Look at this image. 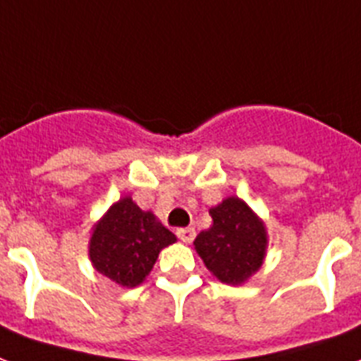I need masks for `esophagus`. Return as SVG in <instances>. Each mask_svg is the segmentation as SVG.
I'll return each mask as SVG.
<instances>
[{
	"label": "esophagus",
	"mask_w": 361,
	"mask_h": 361,
	"mask_svg": "<svg viewBox=\"0 0 361 361\" xmlns=\"http://www.w3.org/2000/svg\"><path fill=\"white\" fill-rule=\"evenodd\" d=\"M178 238H180L181 242H185V244H191L192 238H195V229L192 227H183V229H178Z\"/></svg>",
	"instance_id": "1"
}]
</instances>
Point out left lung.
I'll return each mask as SVG.
<instances>
[{"label": "left lung", "mask_w": 361, "mask_h": 361, "mask_svg": "<svg viewBox=\"0 0 361 361\" xmlns=\"http://www.w3.org/2000/svg\"><path fill=\"white\" fill-rule=\"evenodd\" d=\"M210 229L200 231L192 246L212 276L221 284L242 286L267 257V225L240 197H227L210 208Z\"/></svg>", "instance_id": "1"}]
</instances>
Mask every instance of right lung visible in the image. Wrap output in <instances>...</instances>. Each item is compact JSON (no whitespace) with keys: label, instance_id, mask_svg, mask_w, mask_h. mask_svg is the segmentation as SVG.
<instances>
[{"label":"right lung","instance_id":"obj_1","mask_svg":"<svg viewBox=\"0 0 361 361\" xmlns=\"http://www.w3.org/2000/svg\"><path fill=\"white\" fill-rule=\"evenodd\" d=\"M178 240L153 212L123 197L92 225L89 259L102 276L121 288H136L147 279L157 257Z\"/></svg>","mask_w":361,"mask_h":361}]
</instances>
